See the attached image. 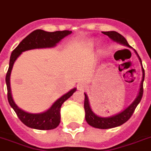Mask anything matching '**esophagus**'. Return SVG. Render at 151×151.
<instances>
[{
    "mask_svg": "<svg viewBox=\"0 0 151 151\" xmlns=\"http://www.w3.org/2000/svg\"><path fill=\"white\" fill-rule=\"evenodd\" d=\"M86 88V85H85V84H84V83H81V84H78V89L80 90V91H82V90H84Z\"/></svg>",
    "mask_w": 151,
    "mask_h": 151,
    "instance_id": "1",
    "label": "esophagus"
}]
</instances>
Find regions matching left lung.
<instances>
[{
	"mask_svg": "<svg viewBox=\"0 0 151 151\" xmlns=\"http://www.w3.org/2000/svg\"><path fill=\"white\" fill-rule=\"evenodd\" d=\"M103 34H105L108 36L110 39H112L113 41H116L117 43L122 44L124 45H126L128 47H131L129 45V43L127 42L126 39L124 38V37L122 36V34L115 31H108V32H103ZM136 52V51H135ZM137 54V52H136ZM138 55L139 59L140 60V63H142L140 57ZM142 70H143V79L141 81L140 84V88H139V95L136 97V99L134 100V102L132 103L131 105L129 106V107H127L122 112L112 116V117H101L97 116L92 112V109L90 107L89 103H88V99L87 95L85 93V103H84V107H85V120L88 122V124H90L91 126L97 128V129H111V128H114L122 125L126 122H128L129 118L132 117V115L133 114L134 111L136 110V106H138L139 102L141 101V99L143 97V81H144V77H145V73H144V69L142 67Z\"/></svg>",
	"mask_w": 151,
	"mask_h": 151,
	"instance_id": "obj_1",
	"label": "left lung"
}]
</instances>
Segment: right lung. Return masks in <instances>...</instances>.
<instances>
[{
	"label": "right lung",
	"instance_id": "obj_1",
	"mask_svg": "<svg viewBox=\"0 0 151 151\" xmlns=\"http://www.w3.org/2000/svg\"><path fill=\"white\" fill-rule=\"evenodd\" d=\"M70 30L47 32L42 29H36L25 37L19 45L12 51L10 57L9 67L6 73V85L8 89V100L10 106L16 113L19 120L27 127L39 130H51L55 129L60 123V108L62 104L73 95L77 88H73L66 94L57 99L47 111L41 114H29L17 106L11 94L10 75L13 64L22 52L29 49L41 48H51L55 46L62 39L70 34Z\"/></svg>",
	"mask_w": 151,
	"mask_h": 151
}]
</instances>
